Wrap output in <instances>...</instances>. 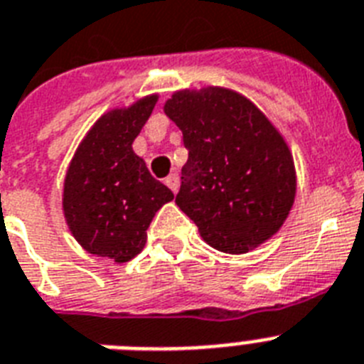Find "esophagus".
Listing matches in <instances>:
<instances>
[{
    "instance_id": "1",
    "label": "esophagus",
    "mask_w": 364,
    "mask_h": 364,
    "mask_svg": "<svg viewBox=\"0 0 364 364\" xmlns=\"http://www.w3.org/2000/svg\"><path fill=\"white\" fill-rule=\"evenodd\" d=\"M164 183L168 185V188L176 194L177 191H179V176L177 173H172V176H168L166 179H164Z\"/></svg>"
}]
</instances>
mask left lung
Returning <instances> with one entry per match:
<instances>
[{
	"label": "left lung",
	"mask_w": 364,
	"mask_h": 364,
	"mask_svg": "<svg viewBox=\"0 0 364 364\" xmlns=\"http://www.w3.org/2000/svg\"><path fill=\"white\" fill-rule=\"evenodd\" d=\"M164 112L188 159L176 203L213 248L244 253L276 233L296 194L292 155L268 118L240 94L181 90Z\"/></svg>",
	"instance_id": "1"
}]
</instances>
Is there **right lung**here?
Segmentation results:
<instances>
[{"label": "right lung", "mask_w": 364, "mask_h": 364, "mask_svg": "<svg viewBox=\"0 0 364 364\" xmlns=\"http://www.w3.org/2000/svg\"><path fill=\"white\" fill-rule=\"evenodd\" d=\"M157 96L116 109L96 122L79 144L64 179V216L87 252L125 262L146 244L155 213L173 200L131 144L148 122Z\"/></svg>", "instance_id": "1"}]
</instances>
